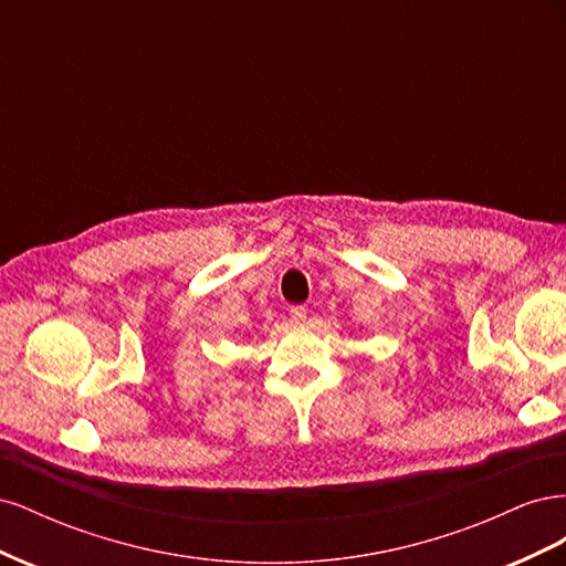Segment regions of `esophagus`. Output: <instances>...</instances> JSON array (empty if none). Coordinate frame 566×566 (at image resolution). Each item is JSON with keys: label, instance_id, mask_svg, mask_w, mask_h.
Segmentation results:
<instances>
[{"label": "esophagus", "instance_id": "esophagus-1", "mask_svg": "<svg viewBox=\"0 0 566 566\" xmlns=\"http://www.w3.org/2000/svg\"><path fill=\"white\" fill-rule=\"evenodd\" d=\"M290 318H293V323H304L306 321V306H302V304H295V306H290Z\"/></svg>", "mask_w": 566, "mask_h": 566}]
</instances>
